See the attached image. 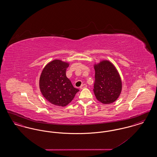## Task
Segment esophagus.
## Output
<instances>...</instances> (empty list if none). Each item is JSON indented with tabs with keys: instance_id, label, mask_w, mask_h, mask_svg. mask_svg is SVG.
<instances>
[{
	"instance_id": "1",
	"label": "esophagus",
	"mask_w": 157,
	"mask_h": 157,
	"mask_svg": "<svg viewBox=\"0 0 157 157\" xmlns=\"http://www.w3.org/2000/svg\"><path fill=\"white\" fill-rule=\"evenodd\" d=\"M87 88V85H86V84H85V83L82 84V85L81 86V87H80V88H81V90L85 89V88Z\"/></svg>"
}]
</instances>
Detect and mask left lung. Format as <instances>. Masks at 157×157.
I'll return each instance as SVG.
<instances>
[{
    "mask_svg": "<svg viewBox=\"0 0 157 157\" xmlns=\"http://www.w3.org/2000/svg\"><path fill=\"white\" fill-rule=\"evenodd\" d=\"M95 71L94 92L98 101L104 104L115 102L122 90L120 74L111 62L107 60L94 65Z\"/></svg>",
    "mask_w": 157,
    "mask_h": 157,
    "instance_id": "8db88e82",
    "label": "left lung"
}]
</instances>
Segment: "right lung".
I'll return each mask as SVG.
<instances>
[{"label": "right lung", "instance_id": "1", "mask_svg": "<svg viewBox=\"0 0 157 157\" xmlns=\"http://www.w3.org/2000/svg\"><path fill=\"white\" fill-rule=\"evenodd\" d=\"M69 65L60 60H53L45 66L40 76L39 88L42 94L55 105L67 106L79 91L66 76Z\"/></svg>", "mask_w": 157, "mask_h": 157}]
</instances>
